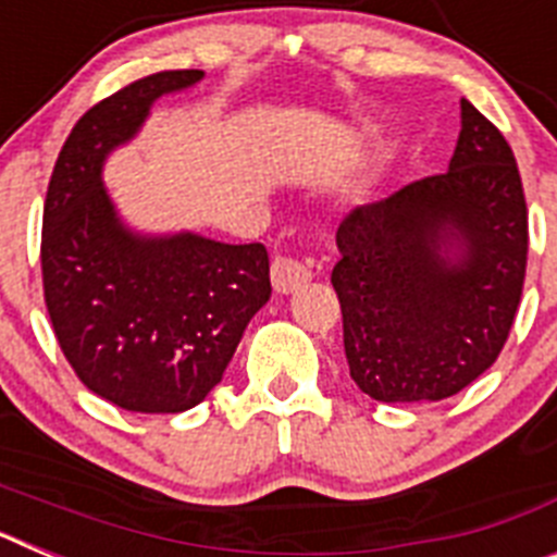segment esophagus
Returning a JSON list of instances; mask_svg holds the SVG:
<instances>
[{
  "instance_id": "esophagus-1",
  "label": "esophagus",
  "mask_w": 557,
  "mask_h": 557,
  "mask_svg": "<svg viewBox=\"0 0 557 557\" xmlns=\"http://www.w3.org/2000/svg\"><path fill=\"white\" fill-rule=\"evenodd\" d=\"M273 287L275 293H293V289H298L301 284H307L309 278H312V270H309L307 262H301V259H295V256H275L273 259Z\"/></svg>"
}]
</instances>
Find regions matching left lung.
<instances>
[{
    "instance_id": "left-lung-1",
    "label": "left lung",
    "mask_w": 557,
    "mask_h": 557,
    "mask_svg": "<svg viewBox=\"0 0 557 557\" xmlns=\"http://www.w3.org/2000/svg\"><path fill=\"white\" fill-rule=\"evenodd\" d=\"M332 270L351 379L385 405L441 401L499 357L528 270L513 150L469 100L449 170L359 206Z\"/></svg>"
}]
</instances>
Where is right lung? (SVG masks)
<instances>
[{"mask_svg":"<svg viewBox=\"0 0 557 557\" xmlns=\"http://www.w3.org/2000/svg\"><path fill=\"white\" fill-rule=\"evenodd\" d=\"M200 81V69L156 72L88 108L44 203V301L63 357L88 391L131 412L200 405L270 301L262 243L139 234L102 186V164L139 133L152 102Z\"/></svg>","mask_w":557,"mask_h":557,"instance_id":"1","label":"right lung"}]
</instances>
